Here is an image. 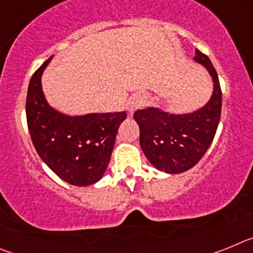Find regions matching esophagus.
<instances>
[{"label": "esophagus", "mask_w": 253, "mask_h": 253, "mask_svg": "<svg viewBox=\"0 0 253 253\" xmlns=\"http://www.w3.org/2000/svg\"><path fill=\"white\" fill-rule=\"evenodd\" d=\"M139 106H140V101H139V100L133 99V100H130V101L128 102V105H126V109H128V113L130 114V115H133L134 111L137 110V109Z\"/></svg>", "instance_id": "1"}]
</instances>
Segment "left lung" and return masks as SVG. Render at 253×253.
<instances>
[{"label":"left lung","instance_id":"1","mask_svg":"<svg viewBox=\"0 0 253 253\" xmlns=\"http://www.w3.org/2000/svg\"><path fill=\"white\" fill-rule=\"evenodd\" d=\"M194 60L204 66L213 80V95L204 106L187 114H169L158 107L134 113L142 151L156 169L166 173H181L195 166L213 142L220 120L222 90L216 71L198 49Z\"/></svg>","mask_w":253,"mask_h":253}]
</instances>
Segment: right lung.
I'll list each match as a JSON object with an SVG mask.
<instances>
[{"instance_id":"add662e5","label":"right lung","mask_w":253,"mask_h":253,"mask_svg":"<svg viewBox=\"0 0 253 253\" xmlns=\"http://www.w3.org/2000/svg\"><path fill=\"white\" fill-rule=\"evenodd\" d=\"M35 71L26 96V120L40 158L58 177L75 186H88L104 176L110 162L120 113L66 115L53 109L42 88V76L51 60Z\"/></svg>"}]
</instances>
